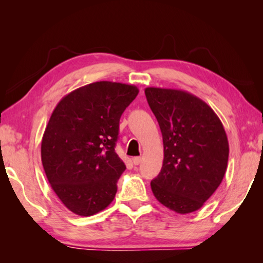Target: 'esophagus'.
Returning a JSON list of instances; mask_svg holds the SVG:
<instances>
[{
    "label": "esophagus",
    "mask_w": 263,
    "mask_h": 263,
    "mask_svg": "<svg viewBox=\"0 0 263 263\" xmlns=\"http://www.w3.org/2000/svg\"><path fill=\"white\" fill-rule=\"evenodd\" d=\"M132 162L136 164V166H138V164H139L140 162H141V158L140 157H136V158H133L132 159Z\"/></svg>",
    "instance_id": "34e87169"
}]
</instances>
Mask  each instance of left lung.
I'll return each instance as SVG.
<instances>
[{"label":"left lung","instance_id":"obj_1","mask_svg":"<svg viewBox=\"0 0 263 263\" xmlns=\"http://www.w3.org/2000/svg\"><path fill=\"white\" fill-rule=\"evenodd\" d=\"M163 140V164L151 182L158 201L181 215L197 211L221 183L229 161L224 126L210 106L176 89H145Z\"/></svg>","mask_w":263,"mask_h":263}]
</instances>
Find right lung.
Here are the masks:
<instances>
[{
    "mask_svg": "<svg viewBox=\"0 0 263 263\" xmlns=\"http://www.w3.org/2000/svg\"><path fill=\"white\" fill-rule=\"evenodd\" d=\"M136 86L100 81L75 89L53 110L42 140V162L64 205L88 217L114 201L126 167L116 153L119 119Z\"/></svg>",
    "mask_w": 263,
    "mask_h": 263,
    "instance_id": "1",
    "label": "right lung"
}]
</instances>
